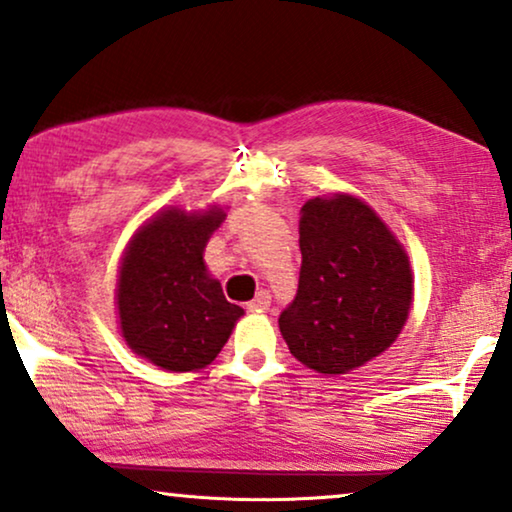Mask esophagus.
Masks as SVG:
<instances>
[{
	"instance_id": "1",
	"label": "esophagus",
	"mask_w": 512,
	"mask_h": 512,
	"mask_svg": "<svg viewBox=\"0 0 512 512\" xmlns=\"http://www.w3.org/2000/svg\"><path fill=\"white\" fill-rule=\"evenodd\" d=\"M269 306H271V294L266 290H259L257 297L253 301H248V311H255V313L269 311Z\"/></svg>"
}]
</instances>
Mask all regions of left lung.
Masks as SVG:
<instances>
[{"label": "left lung", "mask_w": 512, "mask_h": 512, "mask_svg": "<svg viewBox=\"0 0 512 512\" xmlns=\"http://www.w3.org/2000/svg\"><path fill=\"white\" fill-rule=\"evenodd\" d=\"M299 248L297 297L278 318L292 355L338 376L390 348L413 304V271L378 213L352 194L308 199Z\"/></svg>", "instance_id": "1"}]
</instances>
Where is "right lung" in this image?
Returning a JSON list of instances; mask_svg holds the SVG:
<instances>
[{
  "mask_svg": "<svg viewBox=\"0 0 512 512\" xmlns=\"http://www.w3.org/2000/svg\"><path fill=\"white\" fill-rule=\"evenodd\" d=\"M225 211L164 208L136 229L118 271L120 331L136 355L164 371H197L218 357L243 308L206 269L204 248Z\"/></svg>",
  "mask_w": 512,
  "mask_h": 512,
  "instance_id": "obj_1",
  "label": "right lung"
}]
</instances>
